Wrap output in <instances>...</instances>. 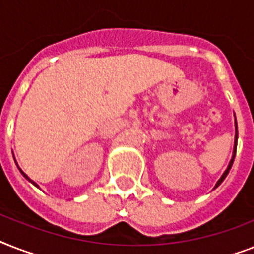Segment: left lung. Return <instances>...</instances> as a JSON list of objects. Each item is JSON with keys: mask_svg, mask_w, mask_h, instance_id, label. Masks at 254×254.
Masks as SVG:
<instances>
[{"mask_svg": "<svg viewBox=\"0 0 254 254\" xmlns=\"http://www.w3.org/2000/svg\"><path fill=\"white\" fill-rule=\"evenodd\" d=\"M236 147H237V123H236V134H235V146H233V155H232V159H231V162H229L228 167H227V170H225V171H224V174H223V175H221L220 179L217 181L216 186H215V189H216L217 186H220V185H221V182L224 181L225 177L228 175L229 170H231V167H232V165H233V161H235V155H236Z\"/></svg>", "mask_w": 254, "mask_h": 254, "instance_id": "obj_1", "label": "left lung"}]
</instances>
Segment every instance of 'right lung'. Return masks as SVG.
Segmentation results:
<instances>
[{
    "label": "right lung",
    "instance_id": "1",
    "mask_svg": "<svg viewBox=\"0 0 254 254\" xmlns=\"http://www.w3.org/2000/svg\"><path fill=\"white\" fill-rule=\"evenodd\" d=\"M18 169H19V167H18ZM19 171H21V174H22V175H23V177H25V178H26V179H27V181H30V182H31V183H33V185H34V186H37V187H38V185H37V183H35V182H34V181H31V179H30V178H29V177H27V175H26V174H25V173H23V171H22V170H21V169H19Z\"/></svg>",
    "mask_w": 254,
    "mask_h": 254
}]
</instances>
